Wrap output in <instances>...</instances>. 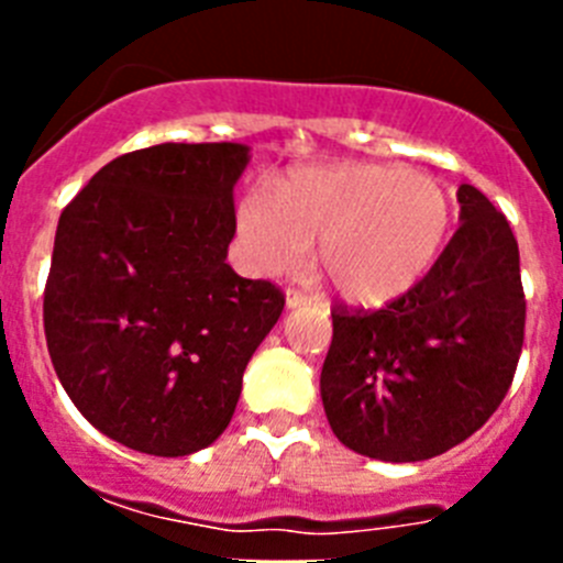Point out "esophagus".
<instances>
[{
  "label": "esophagus",
  "mask_w": 563,
  "mask_h": 563,
  "mask_svg": "<svg viewBox=\"0 0 563 563\" xmlns=\"http://www.w3.org/2000/svg\"><path fill=\"white\" fill-rule=\"evenodd\" d=\"M305 305H321V296L305 290H287V307H305Z\"/></svg>",
  "instance_id": "obj_1"
}]
</instances>
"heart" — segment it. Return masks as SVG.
Wrapping results in <instances>:
<instances>
[{
  "label": "heart",
  "instance_id": "heart-1",
  "mask_svg": "<svg viewBox=\"0 0 563 563\" xmlns=\"http://www.w3.org/2000/svg\"><path fill=\"white\" fill-rule=\"evenodd\" d=\"M451 225L449 197L426 174L400 166H335L296 174L282 202L256 188L239 228L258 267L301 273L321 245L327 278L350 301L380 305L434 265Z\"/></svg>",
  "mask_w": 563,
  "mask_h": 563
}]
</instances>
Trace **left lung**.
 <instances>
[{"instance_id":"left-lung-1","label":"left lung","mask_w":563,"mask_h":563,"mask_svg":"<svg viewBox=\"0 0 563 563\" xmlns=\"http://www.w3.org/2000/svg\"><path fill=\"white\" fill-rule=\"evenodd\" d=\"M462 225L431 271L380 310L332 305L327 420L383 462L445 454L499 409L525 343L519 245L505 213L462 183Z\"/></svg>"}]
</instances>
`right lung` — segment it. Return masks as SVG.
<instances>
[{
    "mask_svg": "<svg viewBox=\"0 0 563 563\" xmlns=\"http://www.w3.org/2000/svg\"><path fill=\"white\" fill-rule=\"evenodd\" d=\"M239 143L121 154L62 211L44 285L53 369L101 434L154 456L211 445L285 310L273 282L228 265Z\"/></svg>",
    "mask_w": 563,
    "mask_h": 563,
    "instance_id": "add662e5",
    "label": "right lung"
}]
</instances>
